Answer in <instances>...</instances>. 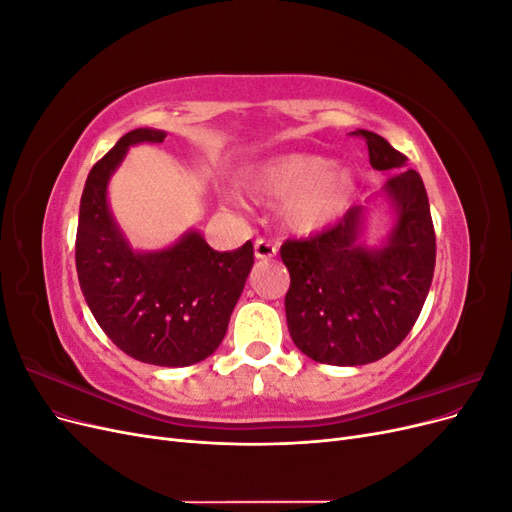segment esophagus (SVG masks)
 <instances>
[{
    "label": "esophagus",
    "instance_id": "1",
    "mask_svg": "<svg viewBox=\"0 0 512 512\" xmlns=\"http://www.w3.org/2000/svg\"><path fill=\"white\" fill-rule=\"evenodd\" d=\"M277 254L275 243H271L269 239H256L254 241V256L260 260H269Z\"/></svg>",
    "mask_w": 512,
    "mask_h": 512
}]
</instances>
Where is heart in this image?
<instances>
[{"instance_id":"heart-1","label":"heart","mask_w":512,"mask_h":512,"mask_svg":"<svg viewBox=\"0 0 512 512\" xmlns=\"http://www.w3.org/2000/svg\"><path fill=\"white\" fill-rule=\"evenodd\" d=\"M250 183L258 194L284 200V222L299 235L333 226L359 194L350 168L314 153H284L262 162L250 173Z\"/></svg>"}]
</instances>
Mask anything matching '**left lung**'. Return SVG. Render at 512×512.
Here are the masks:
<instances>
[{
    "label": "left lung",
    "instance_id": "obj_1",
    "mask_svg": "<svg viewBox=\"0 0 512 512\" xmlns=\"http://www.w3.org/2000/svg\"><path fill=\"white\" fill-rule=\"evenodd\" d=\"M369 164L393 170L384 198L395 213L380 245H365V205H354L320 235L286 241L290 271L286 320L294 346L327 365H365L393 352L425 305L436 267V232L421 175L408 158L369 130H356Z\"/></svg>",
    "mask_w": 512,
    "mask_h": 512
}]
</instances>
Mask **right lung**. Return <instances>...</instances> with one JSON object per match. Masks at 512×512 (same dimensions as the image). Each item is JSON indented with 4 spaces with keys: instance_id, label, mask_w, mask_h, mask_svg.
Returning <instances> with one entry per match:
<instances>
[{
    "instance_id": "obj_1",
    "label": "right lung",
    "mask_w": 512,
    "mask_h": 512,
    "mask_svg": "<svg viewBox=\"0 0 512 512\" xmlns=\"http://www.w3.org/2000/svg\"><path fill=\"white\" fill-rule=\"evenodd\" d=\"M164 138L162 130H132L89 170L76 230V273L91 314L119 350L141 363L185 367L222 344L254 265V245L215 252L190 230L166 250H132L108 207V181L132 145Z\"/></svg>"
}]
</instances>
